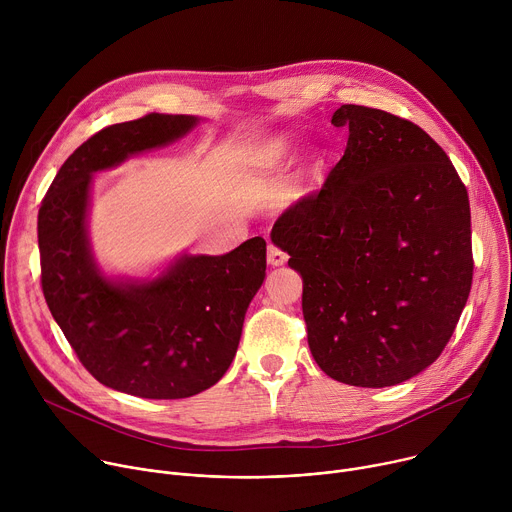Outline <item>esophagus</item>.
<instances>
[{
  "label": "esophagus",
  "mask_w": 512,
  "mask_h": 512,
  "mask_svg": "<svg viewBox=\"0 0 512 512\" xmlns=\"http://www.w3.org/2000/svg\"><path fill=\"white\" fill-rule=\"evenodd\" d=\"M287 261V253L277 245H267V263L269 265H283Z\"/></svg>",
  "instance_id": "34e87169"
}]
</instances>
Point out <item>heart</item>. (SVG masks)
Here are the masks:
<instances>
[{
    "instance_id": "obj_1",
    "label": "heart",
    "mask_w": 512,
    "mask_h": 512,
    "mask_svg": "<svg viewBox=\"0 0 512 512\" xmlns=\"http://www.w3.org/2000/svg\"><path fill=\"white\" fill-rule=\"evenodd\" d=\"M281 150H283V148H281V145H273V148H271V150H269V158H273V156H277V154H279V152H281Z\"/></svg>"
}]
</instances>
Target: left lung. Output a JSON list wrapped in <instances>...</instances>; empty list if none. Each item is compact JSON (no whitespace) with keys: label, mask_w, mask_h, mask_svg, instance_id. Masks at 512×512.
<instances>
[{"label":"left lung","mask_w":512,"mask_h":512,"mask_svg":"<svg viewBox=\"0 0 512 512\" xmlns=\"http://www.w3.org/2000/svg\"><path fill=\"white\" fill-rule=\"evenodd\" d=\"M346 150L320 190L291 204L271 239L304 279L318 367L354 387L403 383L442 354L468 302L470 200L419 125L342 105Z\"/></svg>","instance_id":"1"}]
</instances>
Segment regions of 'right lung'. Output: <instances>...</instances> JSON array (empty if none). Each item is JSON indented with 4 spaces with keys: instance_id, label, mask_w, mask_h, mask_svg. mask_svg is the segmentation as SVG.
<instances>
[{
    "instance_id": "1",
    "label": "right lung",
    "mask_w": 512,
    "mask_h": 512,
    "mask_svg": "<svg viewBox=\"0 0 512 512\" xmlns=\"http://www.w3.org/2000/svg\"><path fill=\"white\" fill-rule=\"evenodd\" d=\"M194 123L150 113L103 127L68 156L38 210L40 285L54 320L99 383L145 399H184L221 381L267 267L265 241L253 237L221 257H184L141 285L97 271L85 235L91 174Z\"/></svg>"
}]
</instances>
